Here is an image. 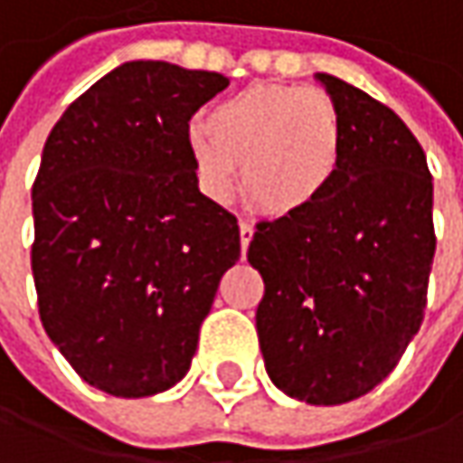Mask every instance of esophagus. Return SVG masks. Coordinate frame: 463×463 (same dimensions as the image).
<instances>
[{"mask_svg": "<svg viewBox=\"0 0 463 463\" xmlns=\"http://www.w3.org/2000/svg\"><path fill=\"white\" fill-rule=\"evenodd\" d=\"M251 238H254V225L246 222V220H241V249H243V251L249 249Z\"/></svg>", "mask_w": 463, "mask_h": 463, "instance_id": "obj_1", "label": "esophagus"}]
</instances>
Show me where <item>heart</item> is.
Instances as JSON below:
<instances>
[{
	"instance_id": "1",
	"label": "heart",
	"mask_w": 463,
	"mask_h": 463,
	"mask_svg": "<svg viewBox=\"0 0 463 463\" xmlns=\"http://www.w3.org/2000/svg\"><path fill=\"white\" fill-rule=\"evenodd\" d=\"M188 151L204 188L228 199L241 170L249 204L269 217L317 206L343 165V120L325 91L257 83L214 104L194 125Z\"/></svg>"
}]
</instances>
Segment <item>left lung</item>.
Instances as JSON below:
<instances>
[{
    "label": "left lung",
    "mask_w": 463,
    "mask_h": 463,
    "mask_svg": "<svg viewBox=\"0 0 463 463\" xmlns=\"http://www.w3.org/2000/svg\"><path fill=\"white\" fill-rule=\"evenodd\" d=\"M343 120V165L304 214L261 220L249 261L264 280L259 348L290 398L335 406L369 393L417 335L435 259L432 175L391 107L317 75Z\"/></svg>",
    "instance_id": "left-lung-1"
}]
</instances>
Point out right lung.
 <instances>
[{"instance_id": "right-lung-1", "label": "right lung", "mask_w": 463, "mask_h": 463, "mask_svg": "<svg viewBox=\"0 0 463 463\" xmlns=\"http://www.w3.org/2000/svg\"><path fill=\"white\" fill-rule=\"evenodd\" d=\"M228 78L125 62L52 128L33 180L31 269L52 343L89 385L120 398L188 372L238 220L199 191L188 123Z\"/></svg>"}]
</instances>
